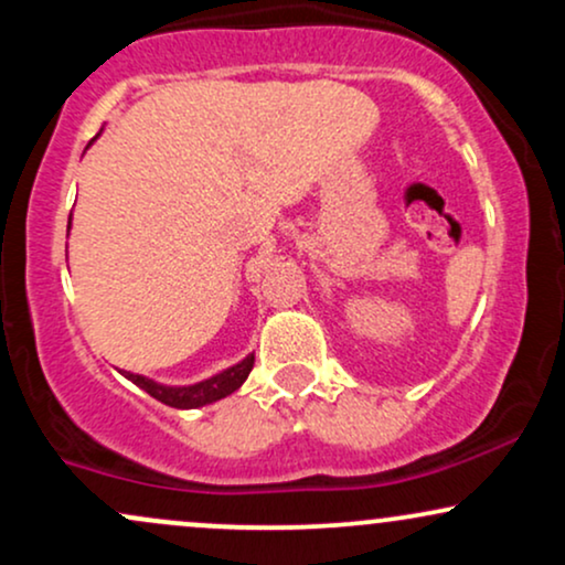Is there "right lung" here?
Listing matches in <instances>:
<instances>
[{"label":"right lung","mask_w":565,"mask_h":565,"mask_svg":"<svg viewBox=\"0 0 565 565\" xmlns=\"http://www.w3.org/2000/svg\"><path fill=\"white\" fill-rule=\"evenodd\" d=\"M68 231H71V217H68ZM252 366H255V353L246 355L244 361L233 364L225 369V372L215 374L210 380H201L196 385H161V382H153L142 374H132V372H121L127 380H132L140 391H146L148 395L161 401V404L172 406V408H199L206 404H215V401L225 398L233 391L244 385V380L249 377Z\"/></svg>","instance_id":"right-lung-1"}]
</instances>
